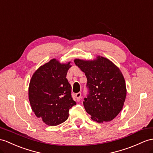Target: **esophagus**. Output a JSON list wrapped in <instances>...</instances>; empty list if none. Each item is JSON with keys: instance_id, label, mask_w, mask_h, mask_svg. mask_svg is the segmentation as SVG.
Wrapping results in <instances>:
<instances>
[{"instance_id": "esophagus-1", "label": "esophagus", "mask_w": 153, "mask_h": 153, "mask_svg": "<svg viewBox=\"0 0 153 153\" xmlns=\"http://www.w3.org/2000/svg\"><path fill=\"white\" fill-rule=\"evenodd\" d=\"M81 92H79L77 93V94H76L75 96H76V100L77 101H79V100H80V99H81Z\"/></svg>"}]
</instances>
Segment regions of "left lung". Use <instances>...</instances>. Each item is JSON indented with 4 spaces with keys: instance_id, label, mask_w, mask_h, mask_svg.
I'll list each match as a JSON object with an SVG mask.
<instances>
[{
    "instance_id": "1",
    "label": "left lung",
    "mask_w": 153,
    "mask_h": 153,
    "mask_svg": "<svg viewBox=\"0 0 153 153\" xmlns=\"http://www.w3.org/2000/svg\"><path fill=\"white\" fill-rule=\"evenodd\" d=\"M74 63L87 78L88 94L83 102L85 111L98 123L114 120L122 110L126 95L120 69L102 56L93 61L75 59Z\"/></svg>"
}]
</instances>
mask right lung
<instances>
[{
  "label": "right lung",
  "instance_id": "1",
  "mask_svg": "<svg viewBox=\"0 0 153 153\" xmlns=\"http://www.w3.org/2000/svg\"><path fill=\"white\" fill-rule=\"evenodd\" d=\"M70 62L62 64L56 59L41 66L29 84L28 97L32 111L48 126H56L69 117V109L76 103L66 75Z\"/></svg>",
  "mask_w": 153,
  "mask_h": 153
}]
</instances>
